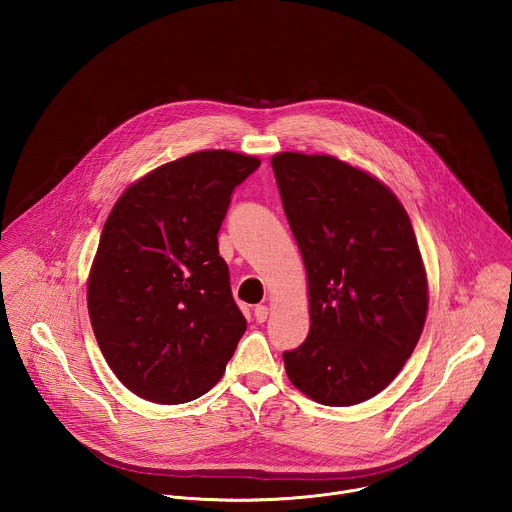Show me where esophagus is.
<instances>
[{"label": "esophagus", "instance_id": "34e87169", "mask_svg": "<svg viewBox=\"0 0 512 512\" xmlns=\"http://www.w3.org/2000/svg\"><path fill=\"white\" fill-rule=\"evenodd\" d=\"M267 316H269V308H267V306H257V308H255V320H257L259 324L265 322Z\"/></svg>", "mask_w": 512, "mask_h": 512}]
</instances>
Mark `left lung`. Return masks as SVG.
<instances>
[{"label":"left lung","mask_w":512,"mask_h":512,"mask_svg":"<svg viewBox=\"0 0 512 512\" xmlns=\"http://www.w3.org/2000/svg\"><path fill=\"white\" fill-rule=\"evenodd\" d=\"M310 296V334L283 352L310 399L348 407L379 395L413 354L427 273L409 214L373 174L322 154L271 158Z\"/></svg>","instance_id":"8db88e82"}]
</instances>
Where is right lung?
Here are the masks:
<instances>
[{"instance_id":"obj_1","label":"right lung","mask_w":512,"mask_h":512,"mask_svg":"<svg viewBox=\"0 0 512 512\" xmlns=\"http://www.w3.org/2000/svg\"><path fill=\"white\" fill-rule=\"evenodd\" d=\"M259 164L194 152L133 182L109 212L87 306L107 364L137 397L188 403L225 375L247 320L216 235L233 190Z\"/></svg>"}]
</instances>
